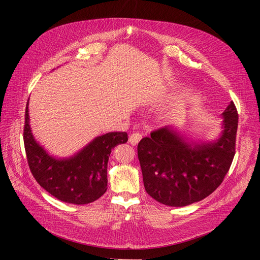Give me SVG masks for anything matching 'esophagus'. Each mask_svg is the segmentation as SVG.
<instances>
[{"mask_svg":"<svg viewBox=\"0 0 260 260\" xmlns=\"http://www.w3.org/2000/svg\"><path fill=\"white\" fill-rule=\"evenodd\" d=\"M141 139H142V136H141L140 133L133 132L132 135H130V137H129V142H130V144H132V145H137V144L140 142Z\"/></svg>","mask_w":260,"mask_h":260,"instance_id":"obj_1","label":"esophagus"}]
</instances>
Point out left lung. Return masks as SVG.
Masks as SVG:
<instances>
[{
	"instance_id": "left-lung-1",
	"label": "left lung",
	"mask_w": 260,
	"mask_h": 260,
	"mask_svg": "<svg viewBox=\"0 0 260 260\" xmlns=\"http://www.w3.org/2000/svg\"><path fill=\"white\" fill-rule=\"evenodd\" d=\"M221 136L191 144L172 127L151 132L138 144L145 191L164 205L182 207L207 198L222 183L235 155L239 115L230 102Z\"/></svg>"
}]
</instances>
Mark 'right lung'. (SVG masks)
Wrapping results in <instances>:
<instances>
[{"mask_svg": "<svg viewBox=\"0 0 260 260\" xmlns=\"http://www.w3.org/2000/svg\"><path fill=\"white\" fill-rule=\"evenodd\" d=\"M127 141V132H109L94 139L70 158L56 159L31 133L27 103L23 144L30 171L45 191L61 202L84 205L99 200L107 190V162L112 149Z\"/></svg>", "mask_w": 260, "mask_h": 260, "instance_id": "1", "label": "right lung"}]
</instances>
